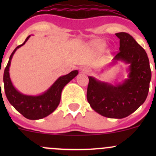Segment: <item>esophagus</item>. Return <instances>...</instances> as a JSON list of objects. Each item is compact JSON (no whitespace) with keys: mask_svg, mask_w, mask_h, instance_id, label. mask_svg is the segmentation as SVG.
<instances>
[{"mask_svg":"<svg viewBox=\"0 0 156 156\" xmlns=\"http://www.w3.org/2000/svg\"><path fill=\"white\" fill-rule=\"evenodd\" d=\"M81 72H84L85 74H90L91 72V70L89 68H87V66H83L81 68Z\"/></svg>","mask_w":156,"mask_h":156,"instance_id":"34e87169","label":"esophagus"}]
</instances>
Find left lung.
I'll use <instances>...</instances> for the list:
<instances>
[{
	"label": "left lung",
	"mask_w": 156,
	"mask_h": 156,
	"mask_svg": "<svg viewBox=\"0 0 156 156\" xmlns=\"http://www.w3.org/2000/svg\"><path fill=\"white\" fill-rule=\"evenodd\" d=\"M120 39L119 52L111 67L122 62L127 64V78L115 84L88 76L87 99L91 108L110 119H123L136 111L145 102L151 81L149 61L145 50L126 32L116 33Z\"/></svg>",
	"instance_id": "left-lung-1"
}]
</instances>
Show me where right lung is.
Wrapping results in <instances>:
<instances>
[{
    "label": "right lung",
    "mask_w": 156,
    "mask_h": 156,
    "mask_svg": "<svg viewBox=\"0 0 156 156\" xmlns=\"http://www.w3.org/2000/svg\"><path fill=\"white\" fill-rule=\"evenodd\" d=\"M30 37L31 35L28 36L24 43L16 47L11 53L4 72V90L8 101L20 114L30 120H38L47 117L56 110L60 102L62 89L78 75V71H72L67 75L59 77L47 90L38 95H27L20 92L11 81L10 63L15 52L23 46Z\"/></svg>",
    "instance_id": "right-lung-1"
}]
</instances>
